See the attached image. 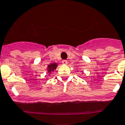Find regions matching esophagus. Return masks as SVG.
<instances>
[{
	"label": "esophagus",
	"mask_w": 125,
	"mask_h": 125,
	"mask_svg": "<svg viewBox=\"0 0 125 125\" xmlns=\"http://www.w3.org/2000/svg\"><path fill=\"white\" fill-rule=\"evenodd\" d=\"M62 63L64 65H66V64H68V61H67L66 60H63L62 61Z\"/></svg>",
	"instance_id": "esophagus-1"
}]
</instances>
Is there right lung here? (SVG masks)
I'll use <instances>...</instances> for the list:
<instances>
[{
	"label": "right lung",
	"mask_w": 125,
	"mask_h": 125,
	"mask_svg": "<svg viewBox=\"0 0 125 125\" xmlns=\"http://www.w3.org/2000/svg\"><path fill=\"white\" fill-rule=\"evenodd\" d=\"M57 66H58V64L57 63H52L48 65L46 69H47V72L48 73V75H50V74L52 73V72H53L55 70H56Z\"/></svg>",
	"instance_id": "right-lung-1"
}]
</instances>
